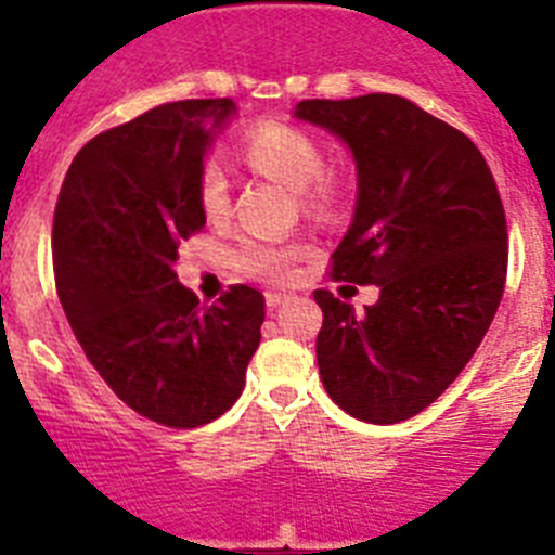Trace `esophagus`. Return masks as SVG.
Wrapping results in <instances>:
<instances>
[{
  "label": "esophagus",
  "instance_id": "obj_1",
  "mask_svg": "<svg viewBox=\"0 0 555 555\" xmlns=\"http://www.w3.org/2000/svg\"><path fill=\"white\" fill-rule=\"evenodd\" d=\"M263 300H267L269 311H274V308H281L283 302H286V294H283V292H267V294H263Z\"/></svg>",
  "mask_w": 555,
  "mask_h": 555
}]
</instances>
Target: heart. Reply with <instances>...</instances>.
Returning a JSON list of instances; mask_svg holds the SVG:
<instances>
[{
	"label": "heart",
	"instance_id": "1",
	"mask_svg": "<svg viewBox=\"0 0 555 555\" xmlns=\"http://www.w3.org/2000/svg\"><path fill=\"white\" fill-rule=\"evenodd\" d=\"M238 155L255 175L292 189L306 217L322 222L338 210L341 180L322 166L325 155L311 132L286 121H263L244 135ZM199 205L208 217H222L228 210V180L219 166L208 164L199 175ZM302 253V244L244 242L235 253V269L255 281L286 283Z\"/></svg>",
	"mask_w": 555,
	"mask_h": 555
}]
</instances>
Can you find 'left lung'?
Returning a JSON list of instances; mask_svg holds the SVG:
<instances>
[{
    "label": "left lung",
    "mask_w": 555,
    "mask_h": 555,
    "mask_svg": "<svg viewBox=\"0 0 555 555\" xmlns=\"http://www.w3.org/2000/svg\"><path fill=\"white\" fill-rule=\"evenodd\" d=\"M294 116L356 158V219L331 278L380 288L364 313L313 292L322 384L361 423H403L453 384L494 320L508 269L498 183L464 132L405 96L302 100Z\"/></svg>",
    "instance_id": "obj_1"
}]
</instances>
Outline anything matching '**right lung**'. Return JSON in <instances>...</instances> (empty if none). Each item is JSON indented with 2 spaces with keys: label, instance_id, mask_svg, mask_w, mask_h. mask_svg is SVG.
I'll list each match as a JSON object with an SVG mask.
<instances>
[{
  "label": "right lung",
  "instance_id": "1",
  "mask_svg": "<svg viewBox=\"0 0 555 555\" xmlns=\"http://www.w3.org/2000/svg\"><path fill=\"white\" fill-rule=\"evenodd\" d=\"M233 111L230 100L166 102L111 127L77 152L57 194L52 261L68 325L113 395L166 428L222 416L261 341V292L235 283L199 306L171 269L205 228V125Z\"/></svg>",
  "mask_w": 555,
  "mask_h": 555
}]
</instances>
